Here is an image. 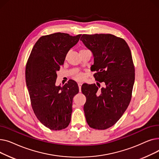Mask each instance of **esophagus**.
<instances>
[{
    "mask_svg": "<svg viewBox=\"0 0 159 159\" xmlns=\"http://www.w3.org/2000/svg\"><path fill=\"white\" fill-rule=\"evenodd\" d=\"M78 86H79V91H81V86H82V83H79L78 84Z\"/></svg>",
    "mask_w": 159,
    "mask_h": 159,
    "instance_id": "esophagus-1",
    "label": "esophagus"
}]
</instances>
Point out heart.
<instances>
[{"label":"heart","mask_w":159,"mask_h":159,"mask_svg":"<svg viewBox=\"0 0 159 159\" xmlns=\"http://www.w3.org/2000/svg\"><path fill=\"white\" fill-rule=\"evenodd\" d=\"M82 50H84V49H81L80 52L82 51ZM75 79H76L77 80L81 81V80H84V79H85V75H84V73H77L76 75H75Z\"/></svg>","instance_id":"b5f03b06"}]
</instances>
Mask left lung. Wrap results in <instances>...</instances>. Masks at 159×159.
Instances as JSON below:
<instances>
[{
  "mask_svg": "<svg viewBox=\"0 0 159 159\" xmlns=\"http://www.w3.org/2000/svg\"><path fill=\"white\" fill-rule=\"evenodd\" d=\"M80 40L93 53L95 80L104 84L101 89L95 84L82 86L86 122L93 129H106L120 119L131 101L135 82L131 50L123 39L111 34H84Z\"/></svg>",
  "mask_w": 159,
  "mask_h": 159,
  "instance_id": "8db88e82",
  "label": "left lung"
}]
</instances>
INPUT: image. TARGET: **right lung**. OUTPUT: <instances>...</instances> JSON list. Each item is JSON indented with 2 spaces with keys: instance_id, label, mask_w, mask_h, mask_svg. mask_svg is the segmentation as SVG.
I'll use <instances>...</instances> for the list:
<instances>
[{
  "instance_id": "add662e5",
  "label": "right lung",
  "mask_w": 159,
  "mask_h": 159,
  "mask_svg": "<svg viewBox=\"0 0 159 159\" xmlns=\"http://www.w3.org/2000/svg\"><path fill=\"white\" fill-rule=\"evenodd\" d=\"M80 36L55 33L41 37L28 58L25 74L31 104L39 120L50 129H65L71 121L73 97L79 91L78 84L73 80L63 86H57L55 82L57 71Z\"/></svg>"
}]
</instances>
